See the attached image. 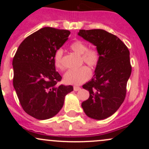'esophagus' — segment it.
<instances>
[{
    "label": "esophagus",
    "instance_id": "1",
    "mask_svg": "<svg viewBox=\"0 0 149 149\" xmlns=\"http://www.w3.org/2000/svg\"><path fill=\"white\" fill-rule=\"evenodd\" d=\"M80 87H78V86H74L73 87V90H74V91H78V90H80Z\"/></svg>",
    "mask_w": 149,
    "mask_h": 149
}]
</instances>
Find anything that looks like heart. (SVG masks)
<instances>
[{"mask_svg": "<svg viewBox=\"0 0 149 149\" xmlns=\"http://www.w3.org/2000/svg\"><path fill=\"white\" fill-rule=\"evenodd\" d=\"M70 49L73 52L81 55L82 61L88 64L92 69H95L100 60V54L96 49H88V45L85 42L77 40L70 45ZM63 50L59 49L56 51L54 57V65L59 70L64 69L62 64ZM91 76L90 69L85 66L77 69H70L64 76V80L66 84L78 85L88 80Z\"/></svg>", "mask_w": 149, "mask_h": 149, "instance_id": "b5f03b06", "label": "heart"}]
</instances>
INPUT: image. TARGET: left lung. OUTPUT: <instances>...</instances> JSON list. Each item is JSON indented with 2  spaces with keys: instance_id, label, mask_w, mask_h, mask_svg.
<instances>
[{
  "instance_id": "left-lung-1",
  "label": "left lung",
  "mask_w": 149,
  "mask_h": 149,
  "mask_svg": "<svg viewBox=\"0 0 149 149\" xmlns=\"http://www.w3.org/2000/svg\"><path fill=\"white\" fill-rule=\"evenodd\" d=\"M96 46L100 60L91 80L83 85L90 97L81 104L88 117L107 118L123 104L131 75L129 49L116 36L103 29L80 30L78 33Z\"/></svg>"
}]
</instances>
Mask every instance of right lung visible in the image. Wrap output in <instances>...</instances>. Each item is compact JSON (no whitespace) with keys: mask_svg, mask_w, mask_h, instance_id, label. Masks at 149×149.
Listing matches in <instances>:
<instances>
[{"mask_svg":"<svg viewBox=\"0 0 149 149\" xmlns=\"http://www.w3.org/2000/svg\"><path fill=\"white\" fill-rule=\"evenodd\" d=\"M69 35L68 30L44 27L26 38L13 58V86L22 109L35 118L57 115L66 95L73 90L71 85H57L61 76L54 61Z\"/></svg>","mask_w":149,"mask_h":149,"instance_id":"1","label":"right lung"}]
</instances>
